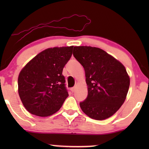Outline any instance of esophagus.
I'll return each mask as SVG.
<instances>
[{"instance_id": "1", "label": "esophagus", "mask_w": 149, "mask_h": 149, "mask_svg": "<svg viewBox=\"0 0 149 149\" xmlns=\"http://www.w3.org/2000/svg\"><path fill=\"white\" fill-rule=\"evenodd\" d=\"M75 89H76V87H72V88L70 89V90H71V91H72V92H74V91H75Z\"/></svg>"}]
</instances>
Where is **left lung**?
<instances>
[{"mask_svg":"<svg viewBox=\"0 0 149 149\" xmlns=\"http://www.w3.org/2000/svg\"><path fill=\"white\" fill-rule=\"evenodd\" d=\"M73 56L84 68L88 95L80 103L83 113L91 119L104 120L124 103L130 79L125 66L101 49L74 47Z\"/></svg>","mask_w":149,"mask_h":149,"instance_id":"1","label":"left lung"}]
</instances>
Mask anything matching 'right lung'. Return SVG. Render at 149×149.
Segmentation results:
<instances>
[{
	"label": "right lung",
	"instance_id": "right-lung-1",
	"mask_svg": "<svg viewBox=\"0 0 149 149\" xmlns=\"http://www.w3.org/2000/svg\"><path fill=\"white\" fill-rule=\"evenodd\" d=\"M73 46L48 48L28 62L18 76V93L32 115L48 117L62 107L68 96L63 68L72 54Z\"/></svg>",
	"mask_w": 149,
	"mask_h": 149
}]
</instances>
